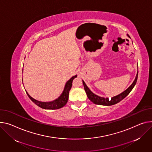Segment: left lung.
<instances>
[{
    "label": "left lung",
    "instance_id": "8db88e82",
    "mask_svg": "<svg viewBox=\"0 0 152 152\" xmlns=\"http://www.w3.org/2000/svg\"><path fill=\"white\" fill-rule=\"evenodd\" d=\"M127 36L129 37V36L127 34ZM137 75H138V72L137 73L136 78L132 84L126 90L121 93L119 95H117L116 96H114V97L112 98L111 99H109L108 98H102L100 97V96H98L97 95L94 94L93 93H92L90 90L88 88V87L86 86L85 84V82L84 80H82V83H83L84 87V90L87 93V97L88 99L94 104H97V105H112L114 104H116L122 101L123 99L125 98L126 96L130 93V92L132 91V90L134 86H135L136 81L137 79Z\"/></svg>",
    "mask_w": 152,
    "mask_h": 152
}]
</instances>
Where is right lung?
Here are the masks:
<instances>
[{
  "label": "right lung",
  "mask_w": 152,
  "mask_h": 152,
  "mask_svg": "<svg viewBox=\"0 0 152 152\" xmlns=\"http://www.w3.org/2000/svg\"><path fill=\"white\" fill-rule=\"evenodd\" d=\"M77 76H73L70 80L67 81V82L65 84L64 90L62 94L59 96V97L53 101L49 102H40L38 101L33 98H31V96L28 94V93L26 91V94L28 95L30 99L37 106L39 107L44 108V109H48V110H56V109H59L62 107H63L64 105H66L68 100V95H69V91H70L72 86V82L73 80Z\"/></svg>",
  "instance_id": "1"
}]
</instances>
